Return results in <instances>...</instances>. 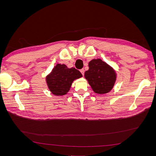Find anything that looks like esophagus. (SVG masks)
I'll list each match as a JSON object with an SVG mask.
<instances>
[{"label":"esophagus","instance_id":"obj_1","mask_svg":"<svg viewBox=\"0 0 156 156\" xmlns=\"http://www.w3.org/2000/svg\"><path fill=\"white\" fill-rule=\"evenodd\" d=\"M80 72H81V73L83 74V75H84V69H81V70H80Z\"/></svg>","mask_w":156,"mask_h":156}]
</instances>
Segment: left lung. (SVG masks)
Returning <instances> with one entry per match:
<instances>
[{
	"instance_id": "obj_1",
	"label": "left lung",
	"mask_w": 156,
	"mask_h": 156,
	"mask_svg": "<svg viewBox=\"0 0 156 156\" xmlns=\"http://www.w3.org/2000/svg\"><path fill=\"white\" fill-rule=\"evenodd\" d=\"M88 66L84 77L94 92L103 94L111 91L116 79L115 70L100 58L92 60Z\"/></svg>"
}]
</instances>
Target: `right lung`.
<instances>
[{"label":"right lung","instance_id":"add662e5","mask_svg":"<svg viewBox=\"0 0 156 156\" xmlns=\"http://www.w3.org/2000/svg\"><path fill=\"white\" fill-rule=\"evenodd\" d=\"M81 77L83 75L78 69L68 68L65 64H58L46 77V82L52 94L63 96L69 90L74 80Z\"/></svg>","mask_w":156,"mask_h":156}]
</instances>
